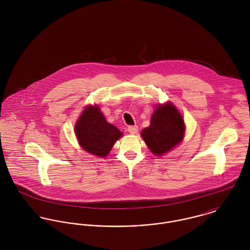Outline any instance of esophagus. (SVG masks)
I'll return each instance as SVG.
<instances>
[{"label": "esophagus", "mask_w": 250, "mask_h": 250, "mask_svg": "<svg viewBox=\"0 0 250 250\" xmlns=\"http://www.w3.org/2000/svg\"><path fill=\"white\" fill-rule=\"evenodd\" d=\"M138 130H139V128H138V126H137V125L129 126V127H128V131H129V133H130V134H132V135L137 134V133H138Z\"/></svg>", "instance_id": "esophagus-1"}]
</instances>
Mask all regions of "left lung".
<instances>
[{"label": "left lung", "instance_id": "obj_1", "mask_svg": "<svg viewBox=\"0 0 250 250\" xmlns=\"http://www.w3.org/2000/svg\"><path fill=\"white\" fill-rule=\"evenodd\" d=\"M185 123L172 104L156 107L150 126L143 129L142 137L155 155H163L182 142Z\"/></svg>", "mask_w": 250, "mask_h": 250}]
</instances>
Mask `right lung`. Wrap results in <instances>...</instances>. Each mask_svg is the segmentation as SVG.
<instances>
[{
  "instance_id": "right-lung-1",
  "label": "right lung",
  "mask_w": 250,
  "mask_h": 250,
  "mask_svg": "<svg viewBox=\"0 0 250 250\" xmlns=\"http://www.w3.org/2000/svg\"><path fill=\"white\" fill-rule=\"evenodd\" d=\"M78 141L88 153L105 157L122 133L107 123L98 107H85L75 126Z\"/></svg>"
}]
</instances>
